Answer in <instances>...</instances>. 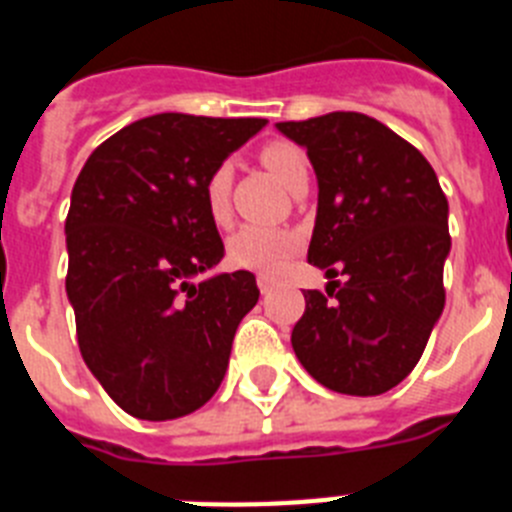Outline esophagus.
Instances as JSON below:
<instances>
[{
  "label": "esophagus",
  "instance_id": "obj_1",
  "mask_svg": "<svg viewBox=\"0 0 512 512\" xmlns=\"http://www.w3.org/2000/svg\"><path fill=\"white\" fill-rule=\"evenodd\" d=\"M256 284H259V289L261 292H271V289H274V284H277V279L274 277H266V274H259V279H256Z\"/></svg>",
  "mask_w": 512,
  "mask_h": 512
}]
</instances>
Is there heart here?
<instances>
[{
	"label": "heart",
	"mask_w": 512,
	"mask_h": 512,
	"mask_svg": "<svg viewBox=\"0 0 512 512\" xmlns=\"http://www.w3.org/2000/svg\"><path fill=\"white\" fill-rule=\"evenodd\" d=\"M261 164L277 176L284 187L307 176V158L295 143L289 140H269L259 151ZM230 189H233V166L230 161L217 164L205 182V205L215 223H225L230 215ZM302 238L289 228H271V225H243L238 233L230 235L228 259L238 269L259 271V274H279L287 261L300 251Z\"/></svg>",
	"instance_id": "1"
}]
</instances>
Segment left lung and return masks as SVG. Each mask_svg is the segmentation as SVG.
I'll use <instances>...</instances> for the list:
<instances>
[{
    "mask_svg": "<svg viewBox=\"0 0 512 512\" xmlns=\"http://www.w3.org/2000/svg\"><path fill=\"white\" fill-rule=\"evenodd\" d=\"M277 128L307 148L318 176L307 261L330 279L328 295L305 292L292 348L328 390L382 395L413 372L443 312L446 194L423 153L369 115L328 112Z\"/></svg>",
    "mask_w": 512,
    "mask_h": 512,
    "instance_id": "obj_1",
    "label": "left lung"
}]
</instances>
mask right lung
I'll use <instances>...</instances> for the list:
<instances>
[{"instance_id": "1", "label": "right lung", "mask_w": 512, "mask_h": 512, "mask_svg": "<svg viewBox=\"0 0 512 512\" xmlns=\"http://www.w3.org/2000/svg\"><path fill=\"white\" fill-rule=\"evenodd\" d=\"M264 117L161 112L92 151L66 217V292L89 372L125 413L174 420L217 392L238 323L259 302L251 271L192 282L225 246L205 205L210 171Z\"/></svg>"}]
</instances>
